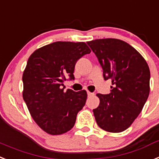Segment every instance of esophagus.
<instances>
[{"label":"esophagus","instance_id":"34e87169","mask_svg":"<svg viewBox=\"0 0 159 159\" xmlns=\"http://www.w3.org/2000/svg\"><path fill=\"white\" fill-rule=\"evenodd\" d=\"M87 93H88V96H93V95H94V93H91V92H89V91H88V92H87Z\"/></svg>","mask_w":159,"mask_h":159}]
</instances>
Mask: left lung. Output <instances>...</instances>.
<instances>
[{"label":"left lung","instance_id":"left-lung-1","mask_svg":"<svg viewBox=\"0 0 159 159\" xmlns=\"http://www.w3.org/2000/svg\"><path fill=\"white\" fill-rule=\"evenodd\" d=\"M103 69L105 80H111L109 94H96L100 104L93 109L100 128L110 133L127 129L142 112L150 93V68L140 53L120 39L88 42Z\"/></svg>","mask_w":159,"mask_h":159}]
</instances>
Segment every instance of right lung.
Here are the masks:
<instances>
[{"mask_svg": "<svg viewBox=\"0 0 159 159\" xmlns=\"http://www.w3.org/2000/svg\"><path fill=\"white\" fill-rule=\"evenodd\" d=\"M90 52L83 42H56L37 49L27 61L23 99L34 121L47 134L59 135L71 129L84 106L86 91L64 92L63 83L74 80L77 60Z\"/></svg>", "mask_w": 159, "mask_h": 159, "instance_id": "right-lung-1", "label": "right lung"}]
</instances>
